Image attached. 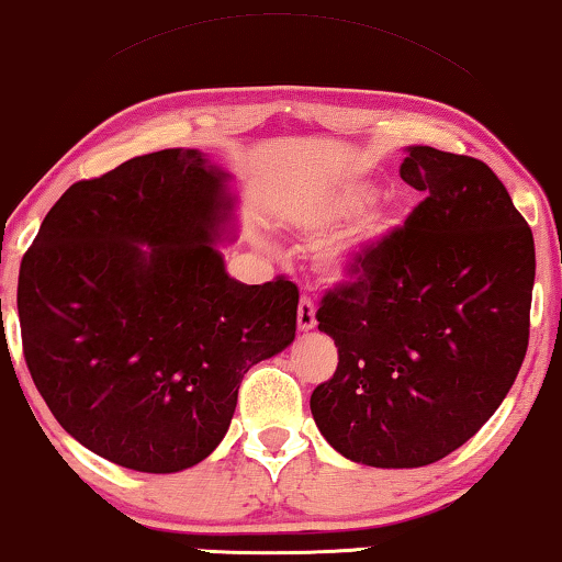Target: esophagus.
<instances>
[{"label": "esophagus", "mask_w": 562, "mask_h": 562, "mask_svg": "<svg viewBox=\"0 0 562 562\" xmlns=\"http://www.w3.org/2000/svg\"><path fill=\"white\" fill-rule=\"evenodd\" d=\"M314 326H316V305L308 295H303L301 303H297V329L311 331Z\"/></svg>", "instance_id": "34e87169"}]
</instances>
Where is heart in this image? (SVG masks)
Listing matches in <instances>:
<instances>
[{
  "mask_svg": "<svg viewBox=\"0 0 562 562\" xmlns=\"http://www.w3.org/2000/svg\"><path fill=\"white\" fill-rule=\"evenodd\" d=\"M373 189H368L366 183H352V187H345L326 199L324 207L316 212V220L322 225H331L337 220L355 217L360 210L371 202ZM389 233V220L375 212V215H368L363 223L355 228L350 236L339 244L329 246L324 251V269L331 277H350L360 269V261L366 259L368 248L379 244V240Z\"/></svg>",
  "mask_w": 562,
  "mask_h": 562,
  "instance_id": "obj_1",
  "label": "heart"
}]
</instances>
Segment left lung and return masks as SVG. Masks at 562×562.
Masks as SVG:
<instances>
[{"instance_id":"obj_1","label":"left lung","mask_w":562,"mask_h":562,"mask_svg":"<svg viewBox=\"0 0 562 562\" xmlns=\"http://www.w3.org/2000/svg\"><path fill=\"white\" fill-rule=\"evenodd\" d=\"M400 176L425 199L324 295L339 363L311 394L331 449L381 470L449 457L493 417L527 355L535 288L531 228L485 162L412 145Z\"/></svg>"}]
</instances>
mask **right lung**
Wrapping results in <instances>:
<instances>
[{
  "instance_id": "obj_1",
  "label": "right lung",
  "mask_w": 562,
  "mask_h": 562,
  "mask_svg": "<svg viewBox=\"0 0 562 562\" xmlns=\"http://www.w3.org/2000/svg\"><path fill=\"white\" fill-rule=\"evenodd\" d=\"M231 173L199 150L139 155L48 210L18 280L27 371L85 449L134 472L207 459L248 368L295 339L297 288L244 285L217 244Z\"/></svg>"
}]
</instances>
